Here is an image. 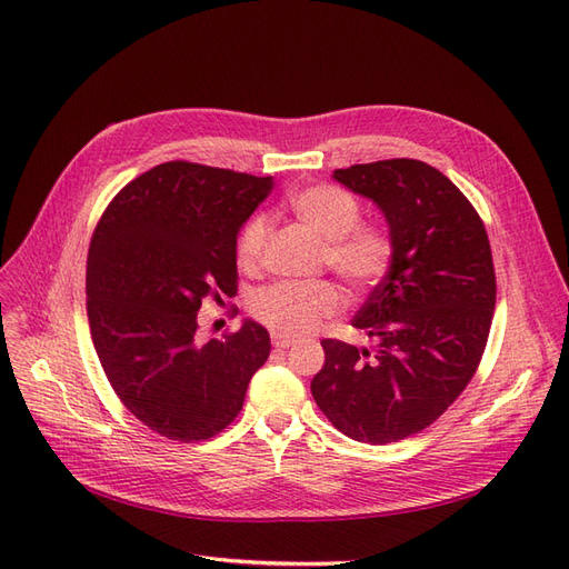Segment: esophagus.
I'll return each mask as SVG.
<instances>
[{"instance_id":"34e87169","label":"esophagus","mask_w":569,"mask_h":569,"mask_svg":"<svg viewBox=\"0 0 569 569\" xmlns=\"http://www.w3.org/2000/svg\"><path fill=\"white\" fill-rule=\"evenodd\" d=\"M291 343H295V339H289V337H282V335H274V332H272V347L278 349V351L289 349Z\"/></svg>"}]
</instances>
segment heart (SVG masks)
<instances>
[{
	"mask_svg": "<svg viewBox=\"0 0 569 569\" xmlns=\"http://www.w3.org/2000/svg\"><path fill=\"white\" fill-rule=\"evenodd\" d=\"M301 226L322 242V263L356 291L380 282L393 261V239L375 222H358V201L332 184L301 189L289 199ZM268 237V218H251L237 239V263L253 272L261 266ZM341 306L332 282H278L258 289L249 301L251 316L274 335L301 337L332 318Z\"/></svg>",
	"mask_w": 569,
	"mask_h": 569,
	"instance_id": "obj_1",
	"label": "heart"
}]
</instances>
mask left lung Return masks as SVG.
I'll return each instance as SVG.
<instances>
[{
    "label": "left lung",
    "mask_w": 569,
    "mask_h": 569,
    "mask_svg": "<svg viewBox=\"0 0 569 569\" xmlns=\"http://www.w3.org/2000/svg\"><path fill=\"white\" fill-rule=\"evenodd\" d=\"M335 180L380 206L393 261L353 318L375 351L322 339L311 391L339 432L391 443L432 425L475 377L496 306L491 247L468 197L422 161L358 163Z\"/></svg>",
    "instance_id": "left-lung-1"
}]
</instances>
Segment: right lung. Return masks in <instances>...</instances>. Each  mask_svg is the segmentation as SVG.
<instances>
[{"label":"right lung","instance_id":"1","mask_svg":"<svg viewBox=\"0 0 569 569\" xmlns=\"http://www.w3.org/2000/svg\"><path fill=\"white\" fill-rule=\"evenodd\" d=\"M270 189L272 178L168 161L97 222L84 278L94 351L120 403L166 439L222 432L270 356L253 320L222 339L197 335L201 301L237 295V234Z\"/></svg>","mask_w":569,"mask_h":569}]
</instances>
